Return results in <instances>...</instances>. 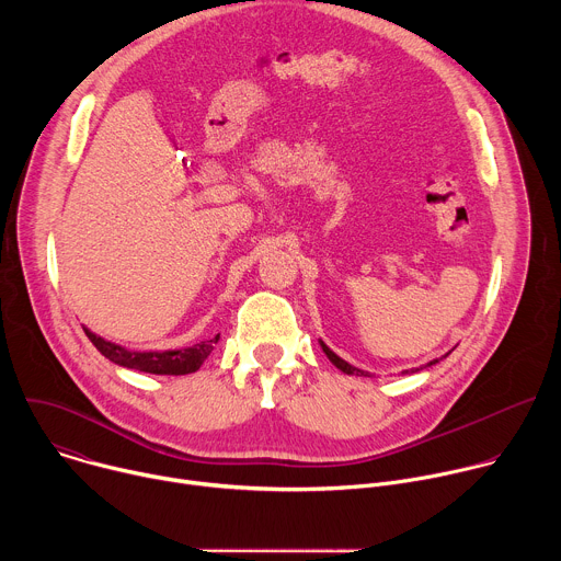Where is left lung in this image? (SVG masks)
<instances>
[{"label":"left lung","mask_w":561,"mask_h":561,"mask_svg":"<svg viewBox=\"0 0 561 561\" xmlns=\"http://www.w3.org/2000/svg\"><path fill=\"white\" fill-rule=\"evenodd\" d=\"M322 348H324L327 357H329V359H331V362H333V364H335V366H337L342 373H346V375H364V377L368 375V373H364V370H359V368L351 366V364H348V362H344L342 357H337V355H335V353H333V351H331V348H329L324 342H322ZM446 355H448V353H446ZM435 362H437V359H435ZM435 362H431V364H435Z\"/></svg>","instance_id":"1"}]
</instances>
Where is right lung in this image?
<instances>
[{"instance_id":"right-lung-1","label":"right lung","mask_w":561,"mask_h":561,"mask_svg":"<svg viewBox=\"0 0 561 561\" xmlns=\"http://www.w3.org/2000/svg\"><path fill=\"white\" fill-rule=\"evenodd\" d=\"M87 337L93 342V346L108 357L111 362L133 368V370H141V373H152V375H188L195 373L204 359L210 355L213 344H217L219 335L215 340H206L199 342L191 348H182V351H167V353H130L117 344H111L98 335H93L89 329H84Z\"/></svg>"}]
</instances>
